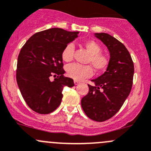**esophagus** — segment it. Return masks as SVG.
<instances>
[{
	"label": "esophagus",
	"mask_w": 151,
	"mask_h": 151,
	"mask_svg": "<svg viewBox=\"0 0 151 151\" xmlns=\"http://www.w3.org/2000/svg\"><path fill=\"white\" fill-rule=\"evenodd\" d=\"M74 84H75V85H78V84H80V81H77V80H75V81H74Z\"/></svg>",
	"instance_id": "obj_1"
}]
</instances>
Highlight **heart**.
I'll use <instances>...</instances> for the list:
<instances>
[{
  "mask_svg": "<svg viewBox=\"0 0 151 151\" xmlns=\"http://www.w3.org/2000/svg\"><path fill=\"white\" fill-rule=\"evenodd\" d=\"M83 45L90 54L88 62L92 64L95 70L97 72L105 70L109 64V58L105 55L101 54V48L99 44L93 40H89L85 41ZM74 50L73 44H67L61 53L63 61L65 62L71 61L74 55ZM66 73L69 77L73 79L82 80L91 76L93 75V69L89 65L72 64L67 66Z\"/></svg>",
  "mask_w": 151,
  "mask_h": 151,
  "instance_id": "heart-1",
  "label": "heart"
}]
</instances>
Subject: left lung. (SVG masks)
Returning <instances> with one entry per match:
<instances>
[{"instance_id":"8db88e82","label":"left lung","mask_w":151,"mask_h":151,"mask_svg":"<svg viewBox=\"0 0 151 151\" xmlns=\"http://www.w3.org/2000/svg\"><path fill=\"white\" fill-rule=\"evenodd\" d=\"M110 52L106 71L96 79L94 86L81 99L85 114L92 120L104 122L113 117L122 107L130 93L134 65L125 46L109 34L95 33Z\"/></svg>"}]
</instances>
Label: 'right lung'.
<instances>
[{
  "mask_svg": "<svg viewBox=\"0 0 151 151\" xmlns=\"http://www.w3.org/2000/svg\"><path fill=\"white\" fill-rule=\"evenodd\" d=\"M79 32L51 28L34 34L23 46L18 58L16 79L27 105L40 114L52 113L60 105L64 87L74 86L64 77L61 53L78 38ZM57 77L53 81L50 77Z\"/></svg>",
  "mask_w": 151,
  "mask_h": 151,
  "instance_id": "obj_1",
  "label": "right lung"
}]
</instances>
